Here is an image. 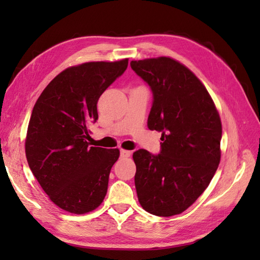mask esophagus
I'll list each match as a JSON object with an SVG mask.
<instances>
[{"mask_svg": "<svg viewBox=\"0 0 260 260\" xmlns=\"http://www.w3.org/2000/svg\"><path fill=\"white\" fill-rule=\"evenodd\" d=\"M131 156V151H127V150H124V149H121L120 150V157L121 158H128Z\"/></svg>", "mask_w": 260, "mask_h": 260, "instance_id": "obj_1", "label": "esophagus"}]
</instances>
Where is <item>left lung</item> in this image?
<instances>
[{
  "label": "left lung",
  "mask_w": 260,
  "mask_h": 260,
  "mask_svg": "<svg viewBox=\"0 0 260 260\" xmlns=\"http://www.w3.org/2000/svg\"><path fill=\"white\" fill-rule=\"evenodd\" d=\"M152 93L150 131L161 132L160 152L133 153L135 188L147 212L171 217L203 193L220 161L221 121L210 94L190 70L170 57L132 60Z\"/></svg>",
  "instance_id": "1"
}]
</instances>
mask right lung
<instances>
[{
    "label": "right lung",
    "instance_id": "obj_1",
    "mask_svg": "<svg viewBox=\"0 0 260 260\" xmlns=\"http://www.w3.org/2000/svg\"><path fill=\"white\" fill-rule=\"evenodd\" d=\"M128 67V59L89 61L50 81L35 103L25 142L30 171L49 199L70 213L99 208L108 191L118 149L89 147L98 101Z\"/></svg>",
    "mask_w": 260,
    "mask_h": 260
}]
</instances>
